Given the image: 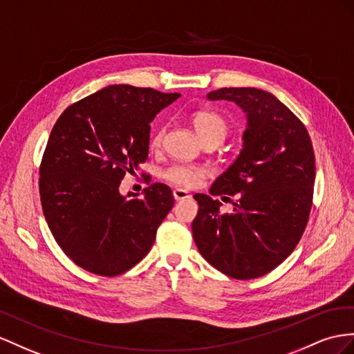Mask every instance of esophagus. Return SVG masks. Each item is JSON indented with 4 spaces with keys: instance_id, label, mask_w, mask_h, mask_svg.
I'll use <instances>...</instances> for the list:
<instances>
[{
    "instance_id": "obj_1",
    "label": "esophagus",
    "mask_w": 354,
    "mask_h": 354,
    "mask_svg": "<svg viewBox=\"0 0 354 354\" xmlns=\"http://www.w3.org/2000/svg\"><path fill=\"white\" fill-rule=\"evenodd\" d=\"M174 197H175L176 202H179V201H184V198H188V197H192V196H189L188 192H185V189L176 188V189H174Z\"/></svg>"
}]
</instances>
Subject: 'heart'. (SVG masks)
I'll return each mask as SVG.
<instances>
[{"label": "heart", "mask_w": 354, "mask_h": 354, "mask_svg": "<svg viewBox=\"0 0 354 354\" xmlns=\"http://www.w3.org/2000/svg\"><path fill=\"white\" fill-rule=\"evenodd\" d=\"M193 125L197 134L201 136L202 140H216L223 142L225 136L229 133V124L224 118L214 111H197L193 113ZM162 134H165V129L160 127L152 134L151 145L152 147H158L162 139ZM206 175V169L203 166H196V165H185V162H176V165H171L165 170V179L167 183L174 184L180 188H193L198 185L201 179Z\"/></svg>", "instance_id": "b5f03b06"}]
</instances>
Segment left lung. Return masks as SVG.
I'll use <instances>...</instances> for the list:
<instances>
[{"label": "left lung", "mask_w": 354, "mask_h": 354, "mask_svg": "<svg viewBox=\"0 0 354 354\" xmlns=\"http://www.w3.org/2000/svg\"><path fill=\"white\" fill-rule=\"evenodd\" d=\"M207 98L234 102L248 124L239 157L211 187L212 196H236L233 212L221 214L218 201L194 194L193 238L205 260L227 277H263L292 254L306 227L315 179L311 138L266 91L221 88Z\"/></svg>", "instance_id": "8db88e82"}]
</instances>
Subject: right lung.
Listing matches in <instances>:
<instances>
[{
	"instance_id": "add662e5",
	"label": "right lung",
	"mask_w": 354,
	"mask_h": 354,
	"mask_svg": "<svg viewBox=\"0 0 354 354\" xmlns=\"http://www.w3.org/2000/svg\"><path fill=\"white\" fill-rule=\"evenodd\" d=\"M178 93L111 85L68 106L40 165L44 218L66 256L91 274L116 277L148 254L175 198L165 184L120 194L125 174L148 158L149 122Z\"/></svg>"
}]
</instances>
